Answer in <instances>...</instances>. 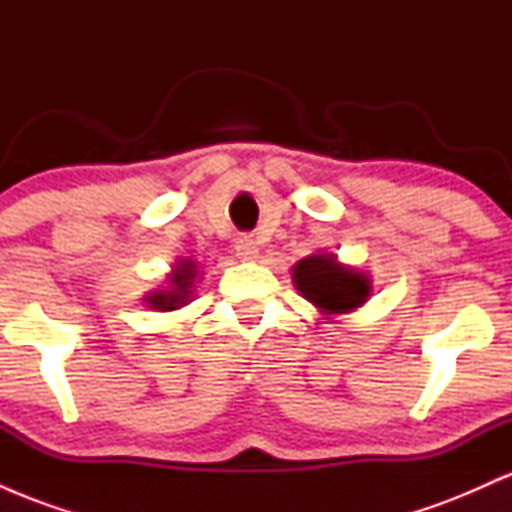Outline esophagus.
Segmentation results:
<instances>
[{"instance_id":"34e87169","label":"esophagus","mask_w":512,"mask_h":512,"mask_svg":"<svg viewBox=\"0 0 512 512\" xmlns=\"http://www.w3.org/2000/svg\"><path fill=\"white\" fill-rule=\"evenodd\" d=\"M257 255H260V248L250 236H240L236 240V257L243 262H255Z\"/></svg>"}]
</instances>
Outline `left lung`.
Masks as SVG:
<instances>
[{"instance_id":"left-lung-1","label":"left lung","mask_w":512,"mask_h":512,"mask_svg":"<svg viewBox=\"0 0 512 512\" xmlns=\"http://www.w3.org/2000/svg\"><path fill=\"white\" fill-rule=\"evenodd\" d=\"M291 279L296 291L313 303L325 320L354 313L373 293L370 274L339 262L332 252H313L303 257L293 264Z\"/></svg>"}]
</instances>
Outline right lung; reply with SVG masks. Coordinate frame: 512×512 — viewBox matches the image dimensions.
<instances>
[{
	"instance_id": "obj_1",
	"label": "right lung",
	"mask_w": 512,
	"mask_h": 512,
	"mask_svg": "<svg viewBox=\"0 0 512 512\" xmlns=\"http://www.w3.org/2000/svg\"><path fill=\"white\" fill-rule=\"evenodd\" d=\"M199 276L197 264L185 257V260H178L170 269L166 284L161 289L149 291L144 296L146 308L158 310V313H170V310H178L182 305L192 301V291H195V281Z\"/></svg>"
}]
</instances>
